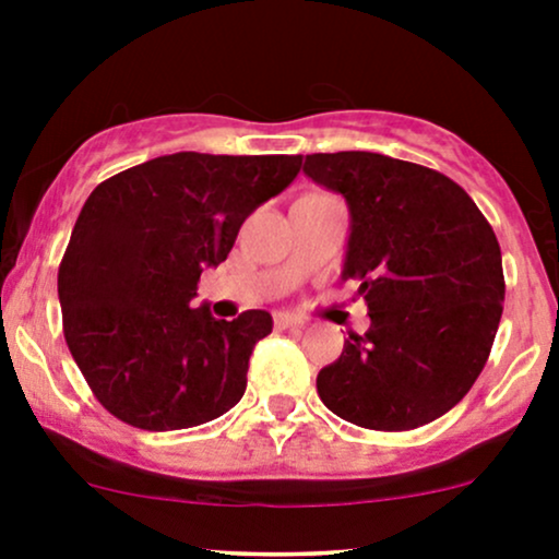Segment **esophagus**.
Masks as SVG:
<instances>
[{
	"instance_id": "esophagus-1",
	"label": "esophagus",
	"mask_w": 559,
	"mask_h": 559,
	"mask_svg": "<svg viewBox=\"0 0 559 559\" xmlns=\"http://www.w3.org/2000/svg\"><path fill=\"white\" fill-rule=\"evenodd\" d=\"M299 325H301V320L294 318V316H288V312H275V316H273V329L275 331L299 329Z\"/></svg>"
}]
</instances>
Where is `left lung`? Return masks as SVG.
<instances>
[{
	"instance_id": "8db88e82",
	"label": "left lung",
	"mask_w": 559,
	"mask_h": 559,
	"mask_svg": "<svg viewBox=\"0 0 559 559\" xmlns=\"http://www.w3.org/2000/svg\"><path fill=\"white\" fill-rule=\"evenodd\" d=\"M305 173L349 204L344 278L370 316L318 373L320 400L373 431L441 418L476 383L502 318L489 221L444 173L376 152L307 155Z\"/></svg>"
}]
</instances>
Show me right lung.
<instances>
[{
	"instance_id": "obj_1",
	"label": "right lung",
	"mask_w": 559,
	"mask_h": 559,
	"mask_svg": "<svg viewBox=\"0 0 559 559\" xmlns=\"http://www.w3.org/2000/svg\"><path fill=\"white\" fill-rule=\"evenodd\" d=\"M299 155L176 152L107 178L83 204L57 273L62 331L107 413L141 431L221 418L247 389L265 310L191 307L241 223L297 178Z\"/></svg>"
}]
</instances>
